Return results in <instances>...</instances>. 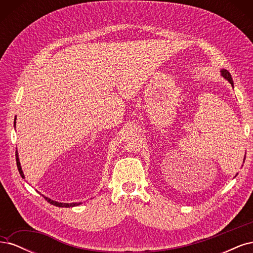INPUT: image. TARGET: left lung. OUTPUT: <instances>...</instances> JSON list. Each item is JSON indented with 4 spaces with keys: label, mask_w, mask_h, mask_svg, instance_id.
<instances>
[{
    "label": "left lung",
    "mask_w": 253,
    "mask_h": 253,
    "mask_svg": "<svg viewBox=\"0 0 253 253\" xmlns=\"http://www.w3.org/2000/svg\"><path fill=\"white\" fill-rule=\"evenodd\" d=\"M220 74H221V76H223V77H224L225 79H227V80L229 81V83H230L231 85L233 86V80H232V77H231L230 73H229L227 70H220Z\"/></svg>",
    "instance_id": "left-lung-1"
}]
</instances>
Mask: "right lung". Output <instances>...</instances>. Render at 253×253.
Masks as SVG:
<instances>
[{
    "label": "right lung",
    "instance_id": "right-lung-1",
    "mask_svg": "<svg viewBox=\"0 0 253 253\" xmlns=\"http://www.w3.org/2000/svg\"><path fill=\"white\" fill-rule=\"evenodd\" d=\"M14 125H16V121H14ZM16 156H17V166H18V170H19V172H20V174H21V176L23 178H24V174H23V171H22V168H21V164H20V162H19V155H18V152H16ZM44 198L45 200H46L49 204H51V205H53V206H57V207H65V208H70V207H75V206H78V205H80L81 203H71V204H66V203H58V202H56V201H52V200H50V198H48V197H45L44 196Z\"/></svg>",
    "mask_w": 253,
    "mask_h": 253
}]
</instances>
